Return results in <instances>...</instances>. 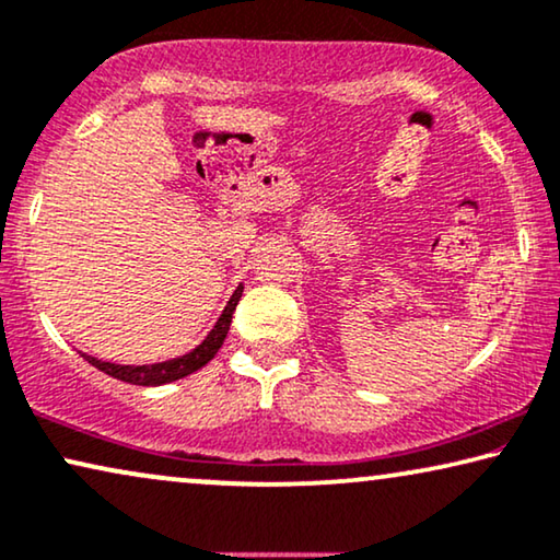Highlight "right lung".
Here are the masks:
<instances>
[{
    "instance_id": "1",
    "label": "right lung",
    "mask_w": 560,
    "mask_h": 560,
    "mask_svg": "<svg viewBox=\"0 0 560 560\" xmlns=\"http://www.w3.org/2000/svg\"><path fill=\"white\" fill-rule=\"evenodd\" d=\"M241 291H243V287L233 291L231 302H228L223 314H220L215 327L210 329V335L205 337L198 348H195L192 352H187V355H183V358H175L167 362H154V365H114V362H104V360H96L91 355H83V358L89 360L93 368L104 370L106 375L116 377V381L131 383V385H164V383L179 381V377L195 373V370L208 365V362L215 358V352L220 350V345H223V340H225L228 329H231L233 312L241 302Z\"/></svg>"
}]
</instances>
